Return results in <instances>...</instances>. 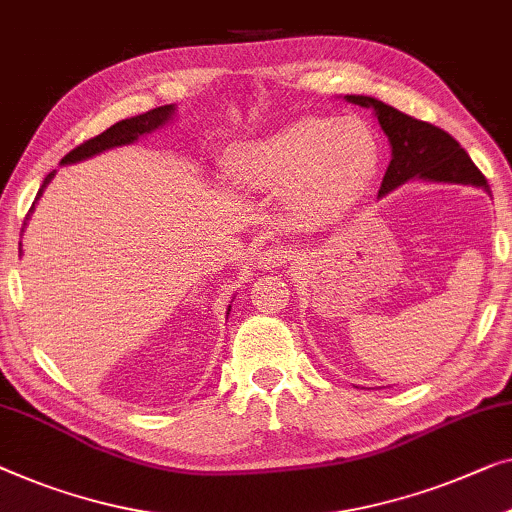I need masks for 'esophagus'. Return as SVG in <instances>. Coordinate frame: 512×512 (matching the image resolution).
Masks as SVG:
<instances>
[{
  "mask_svg": "<svg viewBox=\"0 0 512 512\" xmlns=\"http://www.w3.org/2000/svg\"><path fill=\"white\" fill-rule=\"evenodd\" d=\"M286 261H288V251L286 247H281V244H270V247H265L261 251V256H258V263H261L263 268H277V265Z\"/></svg>",
  "mask_w": 512,
  "mask_h": 512,
  "instance_id": "1",
  "label": "esophagus"
}]
</instances>
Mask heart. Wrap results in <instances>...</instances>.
Here are the masks:
<instances>
[{"label":"heart","instance_id":"heart-1","mask_svg":"<svg viewBox=\"0 0 512 512\" xmlns=\"http://www.w3.org/2000/svg\"><path fill=\"white\" fill-rule=\"evenodd\" d=\"M379 166V145L358 117H302L272 136L238 147L228 168L244 187L291 189V203L309 219L351 207Z\"/></svg>","mask_w":512,"mask_h":512}]
</instances>
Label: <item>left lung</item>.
<instances>
[{"mask_svg":"<svg viewBox=\"0 0 512 512\" xmlns=\"http://www.w3.org/2000/svg\"><path fill=\"white\" fill-rule=\"evenodd\" d=\"M348 103L362 108H374L376 120L390 140L392 159L385 170L379 198L390 194L399 184L416 180L448 182V184H473L483 187L490 194V184L485 175L473 164L469 154L457 140L434 124L404 115L402 110L388 106L379 99L362 94L344 96Z\"/></svg>","mask_w":512,"mask_h":512,"instance_id":"8db88e82","label":"left lung"}]
</instances>
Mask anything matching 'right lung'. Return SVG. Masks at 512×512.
<instances>
[{"mask_svg": "<svg viewBox=\"0 0 512 512\" xmlns=\"http://www.w3.org/2000/svg\"><path fill=\"white\" fill-rule=\"evenodd\" d=\"M173 115H175V103H170V106L152 108L143 115H136V117H129V120L117 122L110 129L99 133L96 138L85 140L83 145H78L76 150H71L62 159V166L64 164H76V161H83V159H90V157H94V154L113 150V147L129 145V143H133V140H138L140 136H145V133H152V131H157L159 127H164L166 122L173 120ZM53 177H55V170H53V173L46 175V180H43L39 194H36V201H39L43 189H46V184L53 180ZM32 210H34V205H32ZM32 210L27 212V219H29V214H32ZM25 226L27 224H22V228H25ZM228 311H231V309H228Z\"/></svg>", "mask_w": 512, "mask_h": 512, "instance_id": "obj_1", "label": "right lung"}]
</instances>
